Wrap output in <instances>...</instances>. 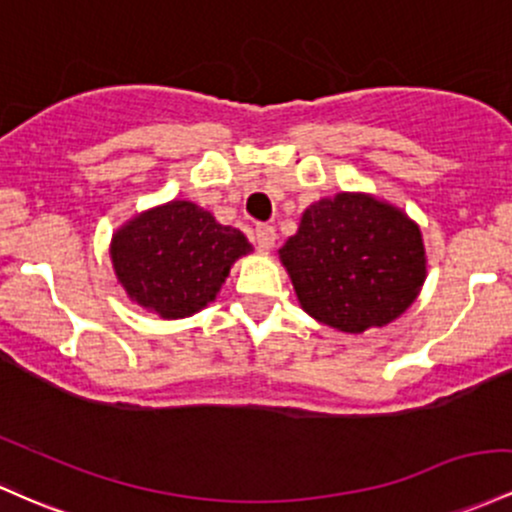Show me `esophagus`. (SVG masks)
Listing matches in <instances>:
<instances>
[{"instance_id": "34e87169", "label": "esophagus", "mask_w": 512, "mask_h": 512, "mask_svg": "<svg viewBox=\"0 0 512 512\" xmlns=\"http://www.w3.org/2000/svg\"><path fill=\"white\" fill-rule=\"evenodd\" d=\"M274 240H277V230H274L272 226H257L255 228V245L257 250L262 252H269L274 247Z\"/></svg>"}]
</instances>
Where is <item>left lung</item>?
Masks as SVG:
<instances>
[{
    "mask_svg": "<svg viewBox=\"0 0 512 512\" xmlns=\"http://www.w3.org/2000/svg\"><path fill=\"white\" fill-rule=\"evenodd\" d=\"M279 260L303 311L352 335L396 320L428 277L418 223L367 192L313 201Z\"/></svg>",
    "mask_w": 512,
    "mask_h": 512,
    "instance_id": "left-lung-1",
    "label": "left lung"
}]
</instances>
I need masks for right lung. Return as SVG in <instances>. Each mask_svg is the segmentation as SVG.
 <instances>
[{
    "label": "right lung",
    "mask_w": 512,
    "mask_h": 512,
    "mask_svg": "<svg viewBox=\"0 0 512 512\" xmlns=\"http://www.w3.org/2000/svg\"><path fill=\"white\" fill-rule=\"evenodd\" d=\"M252 245L194 201L174 199L136 213L111 235L109 255L128 299L165 320L216 301L235 260Z\"/></svg>",
    "instance_id": "obj_1"
}]
</instances>
